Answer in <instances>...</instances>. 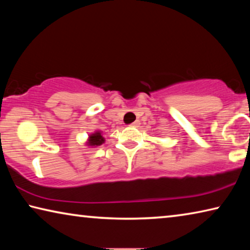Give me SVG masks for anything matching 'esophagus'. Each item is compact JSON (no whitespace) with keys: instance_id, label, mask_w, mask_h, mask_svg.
<instances>
[{"instance_id":"34e87169","label":"esophagus","mask_w":250,"mask_h":250,"mask_svg":"<svg viewBox=\"0 0 250 250\" xmlns=\"http://www.w3.org/2000/svg\"><path fill=\"white\" fill-rule=\"evenodd\" d=\"M139 125H140V121H139V120L134 121L133 124H131V125H130V126H139Z\"/></svg>"}]
</instances>
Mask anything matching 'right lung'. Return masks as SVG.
I'll return each mask as SVG.
<instances>
[{
	"mask_svg": "<svg viewBox=\"0 0 250 250\" xmlns=\"http://www.w3.org/2000/svg\"><path fill=\"white\" fill-rule=\"evenodd\" d=\"M104 142V139L103 138L101 133L96 132L94 134H91L89 137V142H88V145L89 146H100V145H103Z\"/></svg>",
	"mask_w": 250,
	"mask_h": 250,
	"instance_id": "add662e5",
	"label": "right lung"
}]
</instances>
